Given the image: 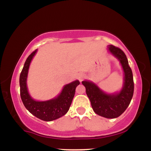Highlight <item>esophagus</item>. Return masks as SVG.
<instances>
[{"label": "esophagus", "mask_w": 151, "mask_h": 151, "mask_svg": "<svg viewBox=\"0 0 151 151\" xmlns=\"http://www.w3.org/2000/svg\"><path fill=\"white\" fill-rule=\"evenodd\" d=\"M84 78H86V74H84V73H81L79 74V75H78V79H79V81H81L83 80V79H84Z\"/></svg>", "instance_id": "34e87169"}]
</instances>
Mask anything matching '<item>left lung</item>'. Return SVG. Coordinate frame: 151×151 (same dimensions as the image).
Instances as JSON below:
<instances>
[{"mask_svg":"<svg viewBox=\"0 0 151 151\" xmlns=\"http://www.w3.org/2000/svg\"><path fill=\"white\" fill-rule=\"evenodd\" d=\"M108 50L119 60L124 70V81L121 91L109 94L91 81H83L81 83L85 86L86 95L91 101L93 111L107 119H115L124 113L130 104L134 91V83L132 70L125 53L112 45L108 46Z\"/></svg>","mask_w":151,"mask_h":151,"instance_id":"1","label":"left lung"}]
</instances>
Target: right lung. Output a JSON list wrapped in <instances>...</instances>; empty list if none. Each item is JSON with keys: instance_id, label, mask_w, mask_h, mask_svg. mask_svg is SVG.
<instances>
[{"instance_id": "1", "label": "right lung", "mask_w": 151, "mask_h": 151, "mask_svg": "<svg viewBox=\"0 0 151 151\" xmlns=\"http://www.w3.org/2000/svg\"><path fill=\"white\" fill-rule=\"evenodd\" d=\"M37 50H35L29 55L20 73V97L25 108L32 115L42 121H51L62 117L67 113L75 94L76 87L80 83L78 80H76L66 84L60 95L52 99L45 101L34 100L27 91V77L30 64L37 52Z\"/></svg>"}]
</instances>
